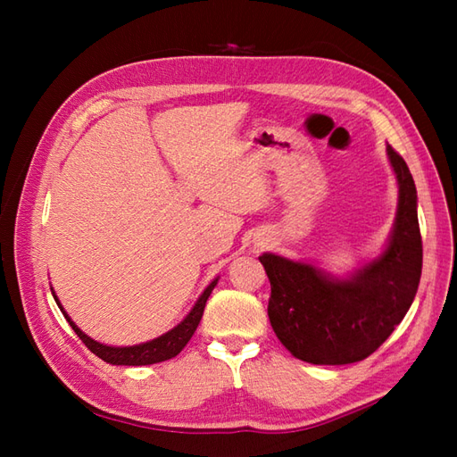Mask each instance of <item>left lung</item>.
I'll return each instance as SVG.
<instances>
[{"label": "left lung", "instance_id": "8db88e82", "mask_svg": "<svg viewBox=\"0 0 457 457\" xmlns=\"http://www.w3.org/2000/svg\"><path fill=\"white\" fill-rule=\"evenodd\" d=\"M386 158L396 177L398 205L378 257L347 276L276 253L259 257L270 280V326L303 362L341 366L364 361L403 322L416 297L423 262L418 190L391 145Z\"/></svg>", "mask_w": 457, "mask_h": 457}]
</instances>
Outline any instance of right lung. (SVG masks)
I'll use <instances>...</instances> for the list:
<instances>
[{
	"label": "right lung",
	"mask_w": 457,
	"mask_h": 457,
	"mask_svg": "<svg viewBox=\"0 0 457 457\" xmlns=\"http://www.w3.org/2000/svg\"><path fill=\"white\" fill-rule=\"evenodd\" d=\"M217 282H219V276L215 280H212L210 286L204 289L202 295L196 299L195 307L190 309V312L175 328H171L170 331H165V334H162L156 339H150V341H145V343H139V345H129V347H112V345L99 343V341H95L93 337H89L87 334H84V331H81L76 326L72 318L66 314V311L61 305L59 297L54 295L53 287H51V294H53L54 301H57V305L62 311L68 324H71L72 329L78 334V337L84 341L86 347L93 354L99 356L101 361H104L108 364H114V366H148V364L170 361V358L177 356L179 353L185 349V345L190 341L192 336H195V331H196V328L202 320L205 301H207V297L212 295Z\"/></svg>",
	"instance_id": "1"
}]
</instances>
